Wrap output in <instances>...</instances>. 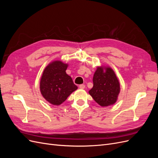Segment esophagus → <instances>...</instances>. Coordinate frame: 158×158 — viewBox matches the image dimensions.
Segmentation results:
<instances>
[{"label":"esophagus","mask_w":158,"mask_h":158,"mask_svg":"<svg viewBox=\"0 0 158 158\" xmlns=\"http://www.w3.org/2000/svg\"><path fill=\"white\" fill-rule=\"evenodd\" d=\"M79 88H80V89H84V88H85V85H84V84H80V85H79Z\"/></svg>","instance_id":"obj_1"}]
</instances>
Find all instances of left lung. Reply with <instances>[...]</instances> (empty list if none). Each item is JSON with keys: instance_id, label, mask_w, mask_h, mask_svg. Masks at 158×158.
Wrapping results in <instances>:
<instances>
[{"instance_id": "8db88e82", "label": "left lung", "mask_w": 158, "mask_h": 158, "mask_svg": "<svg viewBox=\"0 0 158 158\" xmlns=\"http://www.w3.org/2000/svg\"><path fill=\"white\" fill-rule=\"evenodd\" d=\"M94 86L89 94L102 107L113 105L117 102L120 84L112 69L99 66L93 77Z\"/></svg>"}]
</instances>
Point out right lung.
I'll use <instances>...</instances> for the list:
<instances>
[{
    "mask_svg": "<svg viewBox=\"0 0 158 158\" xmlns=\"http://www.w3.org/2000/svg\"><path fill=\"white\" fill-rule=\"evenodd\" d=\"M68 64L55 60L46 66L40 81L41 93L47 102L59 106L78 87L66 73Z\"/></svg>",
    "mask_w": 158,
    "mask_h": 158,
    "instance_id": "1",
    "label": "right lung"
}]
</instances>
